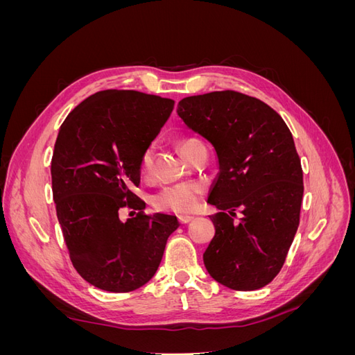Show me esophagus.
I'll return each mask as SVG.
<instances>
[{
  "label": "esophagus",
  "instance_id": "1",
  "mask_svg": "<svg viewBox=\"0 0 355 355\" xmlns=\"http://www.w3.org/2000/svg\"><path fill=\"white\" fill-rule=\"evenodd\" d=\"M178 219H179V222L182 225H185V223H189L191 220H194V218H192V216H179Z\"/></svg>",
  "mask_w": 355,
  "mask_h": 355
}]
</instances>
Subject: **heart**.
<instances>
[{
	"label": "heart",
	"mask_w": 355,
	"mask_h": 355,
	"mask_svg": "<svg viewBox=\"0 0 355 355\" xmlns=\"http://www.w3.org/2000/svg\"><path fill=\"white\" fill-rule=\"evenodd\" d=\"M201 145L197 137H182L179 141V149L187 158H189L192 149ZM154 146H148L141 161H139V171L144 178L151 175L153 166H154ZM202 185L200 182H182V184L168 185L157 191L151 197V204L154 209L159 211H171V213H189L194 211L201 201L202 196Z\"/></svg>",
	"instance_id": "b5f03b06"
}]
</instances>
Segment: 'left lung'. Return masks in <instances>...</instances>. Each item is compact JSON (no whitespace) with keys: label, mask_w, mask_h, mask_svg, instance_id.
Masks as SVG:
<instances>
[{"label":"left lung","mask_w":355,"mask_h":355,"mask_svg":"<svg viewBox=\"0 0 355 355\" xmlns=\"http://www.w3.org/2000/svg\"><path fill=\"white\" fill-rule=\"evenodd\" d=\"M178 114L219 158L206 270L232 290L261 288L280 272L299 227L304 175L293 136L271 106L234 90L189 96Z\"/></svg>","instance_id":"obj_1"}]
</instances>
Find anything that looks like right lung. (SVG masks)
<instances>
[{
    "instance_id": "add662e5",
    "label": "right lung",
    "mask_w": 355,
    "mask_h": 355,
    "mask_svg": "<svg viewBox=\"0 0 355 355\" xmlns=\"http://www.w3.org/2000/svg\"><path fill=\"white\" fill-rule=\"evenodd\" d=\"M175 101L136 90H103L83 101L60 125L51 188L71 262L85 282L114 293L146 284L157 272L176 216L144 211L133 194L139 161ZM121 208L139 209L121 223Z\"/></svg>"
}]
</instances>
